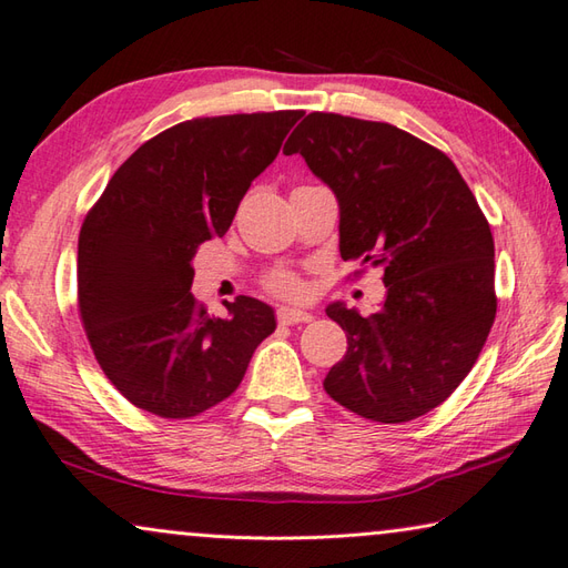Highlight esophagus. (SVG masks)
I'll return each mask as SVG.
<instances>
[{
    "label": "esophagus",
    "mask_w": 568,
    "mask_h": 568,
    "mask_svg": "<svg viewBox=\"0 0 568 568\" xmlns=\"http://www.w3.org/2000/svg\"><path fill=\"white\" fill-rule=\"evenodd\" d=\"M277 322H281V324H303V322H312V312L297 310V307H281V310H277Z\"/></svg>",
    "instance_id": "obj_1"
}]
</instances>
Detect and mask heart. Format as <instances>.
I'll list each match as a JSON object with an SVG mask.
<instances>
[{
    "label": "heart",
    "instance_id": "b5f03b06",
    "mask_svg": "<svg viewBox=\"0 0 568 568\" xmlns=\"http://www.w3.org/2000/svg\"><path fill=\"white\" fill-rule=\"evenodd\" d=\"M271 287L275 293H283V295H295L297 293V281L293 275L287 273H277L271 277Z\"/></svg>",
    "mask_w": 568,
    "mask_h": 568
}]
</instances>
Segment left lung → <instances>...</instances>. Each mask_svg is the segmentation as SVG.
I'll list each match as a JSON object with an SVG mask.
<instances>
[{
	"instance_id": "8db88e82",
	"label": "left lung",
	"mask_w": 568,
	"mask_h": 568,
	"mask_svg": "<svg viewBox=\"0 0 568 568\" xmlns=\"http://www.w3.org/2000/svg\"><path fill=\"white\" fill-rule=\"evenodd\" d=\"M283 153L334 192L342 258L385 283L368 317L327 305L348 346L324 390L383 425L427 415L468 376L496 320V246L474 192L442 151L383 122L312 112Z\"/></svg>"
}]
</instances>
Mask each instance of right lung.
<instances>
[{
  "instance_id": "right-lung-1",
  "label": "right lung",
  "mask_w": 568,
  "mask_h": 568,
  "mask_svg": "<svg viewBox=\"0 0 568 568\" xmlns=\"http://www.w3.org/2000/svg\"><path fill=\"white\" fill-rule=\"evenodd\" d=\"M303 112L204 116L143 143L80 229L78 303L104 376L141 409L185 419L232 395L275 312L256 297L210 317L192 258L224 236L241 197Z\"/></svg>"
}]
</instances>
